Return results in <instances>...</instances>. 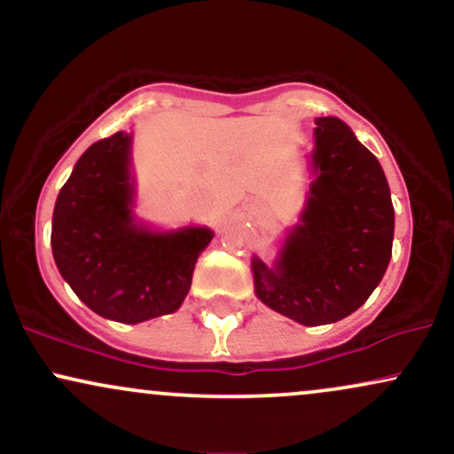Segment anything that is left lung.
I'll use <instances>...</instances> for the list:
<instances>
[{"label":"left lung","instance_id":"left-lung-1","mask_svg":"<svg viewBox=\"0 0 454 454\" xmlns=\"http://www.w3.org/2000/svg\"><path fill=\"white\" fill-rule=\"evenodd\" d=\"M314 170L278 267L252 262L258 299L305 326L341 320L369 299L388 267L395 232L382 166L341 119H316Z\"/></svg>","mask_w":454,"mask_h":454}]
</instances>
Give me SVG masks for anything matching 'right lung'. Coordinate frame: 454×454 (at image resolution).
Wrapping results in <instances>:
<instances>
[{"mask_svg":"<svg viewBox=\"0 0 454 454\" xmlns=\"http://www.w3.org/2000/svg\"><path fill=\"white\" fill-rule=\"evenodd\" d=\"M129 134L93 143L61 187L53 211V258L91 311L137 325L173 314L192 286L209 228L149 232L134 222Z\"/></svg>","mask_w":454,"mask_h":454,"instance_id":"1","label":"right lung"}]
</instances>
